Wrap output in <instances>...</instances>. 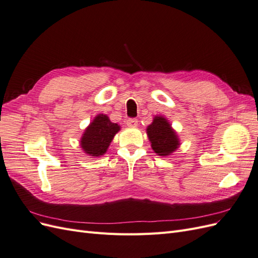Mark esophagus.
<instances>
[{
    "label": "esophagus",
    "mask_w": 258,
    "mask_h": 258,
    "mask_svg": "<svg viewBox=\"0 0 258 258\" xmlns=\"http://www.w3.org/2000/svg\"><path fill=\"white\" fill-rule=\"evenodd\" d=\"M126 123H127V126L130 127V128H136L138 126V119H136V118H129Z\"/></svg>",
    "instance_id": "esophagus-1"
}]
</instances>
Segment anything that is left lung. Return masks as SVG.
Segmentation results:
<instances>
[{
    "instance_id": "8db88e82",
    "label": "left lung",
    "mask_w": 258,
    "mask_h": 258,
    "mask_svg": "<svg viewBox=\"0 0 258 258\" xmlns=\"http://www.w3.org/2000/svg\"><path fill=\"white\" fill-rule=\"evenodd\" d=\"M146 134L153 151L162 157L170 156L181 145L176 131L162 115L154 117L152 123L146 128Z\"/></svg>"
}]
</instances>
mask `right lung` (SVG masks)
I'll return each instance as SVG.
<instances>
[{
    "mask_svg": "<svg viewBox=\"0 0 258 258\" xmlns=\"http://www.w3.org/2000/svg\"><path fill=\"white\" fill-rule=\"evenodd\" d=\"M119 130V124L112 122L107 115L98 114L84 130L80 140L81 148L91 157H101Z\"/></svg>",
    "mask_w": 258,
    "mask_h": 258,
    "instance_id": "right-lung-1",
    "label": "right lung"
}]
</instances>
